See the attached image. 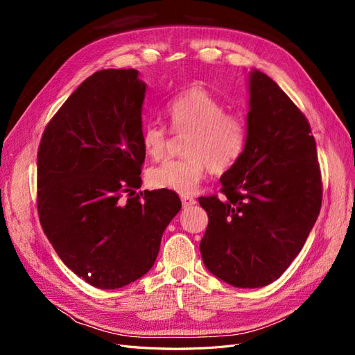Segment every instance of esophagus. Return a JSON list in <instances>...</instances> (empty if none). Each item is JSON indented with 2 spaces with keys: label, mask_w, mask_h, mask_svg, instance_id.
<instances>
[{
  "label": "esophagus",
  "mask_w": 355,
  "mask_h": 355,
  "mask_svg": "<svg viewBox=\"0 0 355 355\" xmlns=\"http://www.w3.org/2000/svg\"><path fill=\"white\" fill-rule=\"evenodd\" d=\"M180 201H182V204H184V207H191L197 202L196 198L191 197V196H180Z\"/></svg>",
  "instance_id": "1"
}]
</instances>
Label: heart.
Here are the masks:
<instances>
[{"instance_id":"1","label":"heart","mask_w":355,"mask_h":355,"mask_svg":"<svg viewBox=\"0 0 355 355\" xmlns=\"http://www.w3.org/2000/svg\"><path fill=\"white\" fill-rule=\"evenodd\" d=\"M166 116L171 132L188 136L182 158L166 159L148 173L149 185L157 189H170L182 196L191 194L211 170L223 173L241 158L249 128L241 114L228 112L225 103L200 85H194L175 96L166 105ZM170 132L159 124H146L141 142L148 157L163 158Z\"/></svg>"}]
</instances>
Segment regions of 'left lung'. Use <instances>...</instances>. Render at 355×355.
Wrapping results in <instances>:
<instances>
[{"label":"left lung","mask_w":355,"mask_h":355,"mask_svg":"<svg viewBox=\"0 0 355 355\" xmlns=\"http://www.w3.org/2000/svg\"><path fill=\"white\" fill-rule=\"evenodd\" d=\"M249 92L244 153L222 175V197L198 198L209 216L200 243L204 265L241 288L282 277L302 250L323 198L306 116L261 71L250 72Z\"/></svg>","instance_id":"1"}]
</instances>
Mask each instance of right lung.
Here are the masks:
<instances>
[{
	"label": "right lung",
	"instance_id": "right-lung-1",
	"mask_svg": "<svg viewBox=\"0 0 355 355\" xmlns=\"http://www.w3.org/2000/svg\"><path fill=\"white\" fill-rule=\"evenodd\" d=\"M136 69L94 72L60 106L37 155L41 227L62 262L98 288L151 270L182 207L170 189L144 191L142 103Z\"/></svg>",
	"mask_w": 355,
	"mask_h": 355
}]
</instances>
